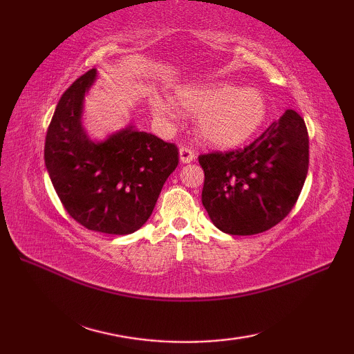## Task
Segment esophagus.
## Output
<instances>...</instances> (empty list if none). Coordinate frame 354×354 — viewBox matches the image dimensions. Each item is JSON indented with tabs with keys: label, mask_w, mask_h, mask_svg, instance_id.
Segmentation results:
<instances>
[{
	"label": "esophagus",
	"mask_w": 354,
	"mask_h": 354,
	"mask_svg": "<svg viewBox=\"0 0 354 354\" xmlns=\"http://www.w3.org/2000/svg\"><path fill=\"white\" fill-rule=\"evenodd\" d=\"M179 160L183 164H189L194 160V152L189 147H181L179 149Z\"/></svg>",
	"instance_id": "34e87169"
}]
</instances>
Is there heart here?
Instances as JSON below:
<instances>
[{
    "label": "heart",
    "instance_id": "heart-1",
    "mask_svg": "<svg viewBox=\"0 0 354 354\" xmlns=\"http://www.w3.org/2000/svg\"><path fill=\"white\" fill-rule=\"evenodd\" d=\"M173 102L189 114H196L198 138L214 149L242 146L259 132L268 117V102L260 89L231 84L176 88ZM149 106L162 120L176 117L175 105L158 94L150 95Z\"/></svg>",
    "mask_w": 354,
    "mask_h": 354
}]
</instances>
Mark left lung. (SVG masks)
<instances>
[{
	"label": "left lung",
	"instance_id": "8db88e82",
	"mask_svg": "<svg viewBox=\"0 0 354 354\" xmlns=\"http://www.w3.org/2000/svg\"><path fill=\"white\" fill-rule=\"evenodd\" d=\"M205 173L202 204L214 227L252 236L281 222L301 193L309 170V135L293 109L245 149L199 156Z\"/></svg>",
	"mask_w": 354,
	"mask_h": 354
}]
</instances>
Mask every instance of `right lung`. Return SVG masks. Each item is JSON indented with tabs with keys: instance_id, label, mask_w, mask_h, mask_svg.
I'll return each mask as SVG.
<instances>
[{
	"instance_id": "1",
	"label": "right lung",
	"mask_w": 354,
	"mask_h": 354,
	"mask_svg": "<svg viewBox=\"0 0 354 354\" xmlns=\"http://www.w3.org/2000/svg\"><path fill=\"white\" fill-rule=\"evenodd\" d=\"M97 70L80 76L59 100L45 137L47 171L66 212L82 227L126 236L152 214L179 162L178 147L135 126L93 141L82 124Z\"/></svg>"
}]
</instances>
